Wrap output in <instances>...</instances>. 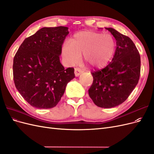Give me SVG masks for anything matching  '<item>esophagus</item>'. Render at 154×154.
Segmentation results:
<instances>
[{"label": "esophagus", "mask_w": 154, "mask_h": 154, "mask_svg": "<svg viewBox=\"0 0 154 154\" xmlns=\"http://www.w3.org/2000/svg\"><path fill=\"white\" fill-rule=\"evenodd\" d=\"M82 72H83L82 70V69H80L76 68V69H74V74H75V76H76V77H78V76H80V74H81Z\"/></svg>", "instance_id": "obj_1"}]
</instances>
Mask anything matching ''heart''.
<instances>
[{
  "label": "heart",
  "instance_id": "heart-1",
  "mask_svg": "<svg viewBox=\"0 0 154 154\" xmlns=\"http://www.w3.org/2000/svg\"><path fill=\"white\" fill-rule=\"evenodd\" d=\"M116 42L109 34L82 31L63 44L62 57L69 66H74L82 55L83 61L92 67L101 68L108 63L114 53Z\"/></svg>",
  "mask_w": 154,
  "mask_h": 154
}]
</instances>
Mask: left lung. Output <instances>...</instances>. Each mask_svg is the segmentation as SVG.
Masks as SVG:
<instances>
[{"instance_id":"left-lung-1","label":"left lung","mask_w":154,"mask_h":154,"mask_svg":"<svg viewBox=\"0 0 154 154\" xmlns=\"http://www.w3.org/2000/svg\"><path fill=\"white\" fill-rule=\"evenodd\" d=\"M116 40L112 62L104 69L92 72L93 83L88 95L101 108H112L128 98L137 85L141 71L138 51L129 37L118 31L105 27Z\"/></svg>"}]
</instances>
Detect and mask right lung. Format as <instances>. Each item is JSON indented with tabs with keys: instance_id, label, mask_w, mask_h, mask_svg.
Wrapping results in <instances>:
<instances>
[{
	"instance_id": "add662e5",
	"label": "right lung",
	"mask_w": 154,
	"mask_h": 154,
	"mask_svg": "<svg viewBox=\"0 0 154 154\" xmlns=\"http://www.w3.org/2000/svg\"><path fill=\"white\" fill-rule=\"evenodd\" d=\"M67 27H42L24 40L13 59V80L24 99L32 106H55L67 83L75 77L72 67L60 61Z\"/></svg>"
}]
</instances>
